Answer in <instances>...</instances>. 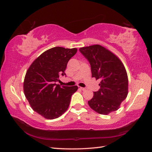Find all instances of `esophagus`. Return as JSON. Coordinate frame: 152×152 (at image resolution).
Wrapping results in <instances>:
<instances>
[{"label": "esophagus", "mask_w": 152, "mask_h": 152, "mask_svg": "<svg viewBox=\"0 0 152 152\" xmlns=\"http://www.w3.org/2000/svg\"><path fill=\"white\" fill-rule=\"evenodd\" d=\"M79 89H80L81 90H83V91H84V90L86 89V88H82V87H79Z\"/></svg>", "instance_id": "1"}]
</instances>
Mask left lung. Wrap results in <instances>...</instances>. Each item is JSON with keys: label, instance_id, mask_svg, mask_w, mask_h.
I'll return each instance as SVG.
<instances>
[{"label": "left lung", "instance_id": "1", "mask_svg": "<svg viewBox=\"0 0 152 152\" xmlns=\"http://www.w3.org/2000/svg\"><path fill=\"white\" fill-rule=\"evenodd\" d=\"M91 65L92 78L100 80V89L88 101L90 108L107 115L119 108L128 94V77L125 66L114 53L100 45L79 49Z\"/></svg>", "mask_w": 152, "mask_h": 152}]
</instances>
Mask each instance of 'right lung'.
<instances>
[{
  "instance_id": "right-lung-1",
  "label": "right lung",
  "mask_w": 152,
  "mask_h": 152,
  "mask_svg": "<svg viewBox=\"0 0 152 152\" xmlns=\"http://www.w3.org/2000/svg\"><path fill=\"white\" fill-rule=\"evenodd\" d=\"M76 48L55 47L44 51L31 64L23 83L25 95L34 112L53 119L66 111L78 86H61L56 82L66 75L67 63Z\"/></svg>"
}]
</instances>
